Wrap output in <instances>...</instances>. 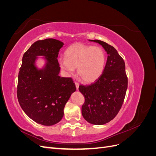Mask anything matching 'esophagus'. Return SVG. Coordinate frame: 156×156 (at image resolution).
I'll return each instance as SVG.
<instances>
[{
	"mask_svg": "<svg viewBox=\"0 0 156 156\" xmlns=\"http://www.w3.org/2000/svg\"><path fill=\"white\" fill-rule=\"evenodd\" d=\"M75 87H76L77 90H78L79 89V83H77V82H75Z\"/></svg>",
	"mask_w": 156,
	"mask_h": 156,
	"instance_id": "34e87169",
	"label": "esophagus"
}]
</instances>
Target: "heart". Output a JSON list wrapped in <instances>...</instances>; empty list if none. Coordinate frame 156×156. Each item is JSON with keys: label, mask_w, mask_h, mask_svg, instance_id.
I'll return each instance as SVG.
<instances>
[{"label": "heart", "mask_w": 156, "mask_h": 156, "mask_svg": "<svg viewBox=\"0 0 156 156\" xmlns=\"http://www.w3.org/2000/svg\"><path fill=\"white\" fill-rule=\"evenodd\" d=\"M65 58H60V68L68 75L75 68L79 77L84 82L91 83L101 76L106 63L105 51L100 47L75 44L65 51Z\"/></svg>", "instance_id": "obj_1"}]
</instances>
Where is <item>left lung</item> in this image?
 I'll list each match as a JSON object with an SVG mask.
<instances>
[{
    "instance_id": "1",
    "label": "left lung",
    "mask_w": 156,
    "mask_h": 156,
    "mask_svg": "<svg viewBox=\"0 0 156 156\" xmlns=\"http://www.w3.org/2000/svg\"><path fill=\"white\" fill-rule=\"evenodd\" d=\"M90 41L101 45L108 56L101 76L90 85L79 87L85 99L82 115L89 123L103 125L112 120L120 110L127 88V77L124 60L114 47L101 40Z\"/></svg>"
}]
</instances>
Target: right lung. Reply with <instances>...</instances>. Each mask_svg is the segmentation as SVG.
I'll return each mask as SVG.
<instances>
[{
    "label": "right lung",
    "instance_id": "1",
    "mask_svg": "<svg viewBox=\"0 0 156 156\" xmlns=\"http://www.w3.org/2000/svg\"><path fill=\"white\" fill-rule=\"evenodd\" d=\"M64 44L48 38L34 42L23 55L18 75L17 96L26 115L44 126L57 124L64 116V108L76 90L71 77H60L58 55ZM44 56L45 67L38 70L35 62Z\"/></svg>",
    "mask_w": 156,
    "mask_h": 156
}]
</instances>
